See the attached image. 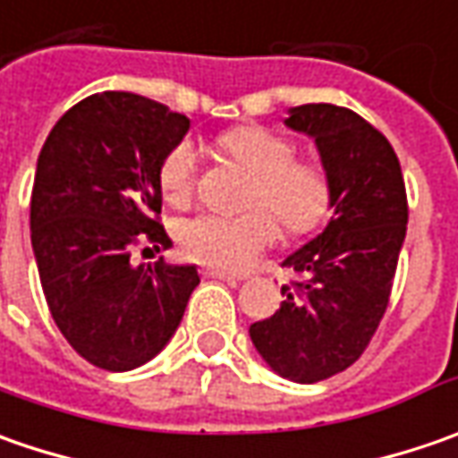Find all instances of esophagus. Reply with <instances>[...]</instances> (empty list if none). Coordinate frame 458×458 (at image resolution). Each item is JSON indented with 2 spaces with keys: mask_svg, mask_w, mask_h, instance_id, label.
Listing matches in <instances>:
<instances>
[{
  "mask_svg": "<svg viewBox=\"0 0 458 458\" xmlns=\"http://www.w3.org/2000/svg\"><path fill=\"white\" fill-rule=\"evenodd\" d=\"M203 275H206V277H214V280H226V283H232V285L242 283V277H239V275L226 273V270H219V267H206Z\"/></svg>",
  "mask_w": 458,
  "mask_h": 458,
  "instance_id": "obj_1",
  "label": "esophagus"
}]
</instances>
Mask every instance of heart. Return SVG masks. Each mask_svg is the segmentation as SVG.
<instances>
[{
  "mask_svg": "<svg viewBox=\"0 0 458 458\" xmlns=\"http://www.w3.org/2000/svg\"><path fill=\"white\" fill-rule=\"evenodd\" d=\"M221 150L232 155L255 181L250 185L244 216L201 214L181 224L178 242L185 255L224 270H244L259 252L273 247L280 226L301 237L313 232L331 211V181L316 163L295 160L285 137L265 127H237L221 134ZM199 175V152L191 140L178 142L160 163V188L175 206L191 201Z\"/></svg>",
  "mask_w": 458,
  "mask_h": 458,
  "instance_id": "b5f03b06",
  "label": "heart"
}]
</instances>
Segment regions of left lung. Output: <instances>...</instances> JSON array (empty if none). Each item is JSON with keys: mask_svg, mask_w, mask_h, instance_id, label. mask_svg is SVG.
I'll use <instances>...</instances> for the list:
<instances>
[{"mask_svg": "<svg viewBox=\"0 0 458 458\" xmlns=\"http://www.w3.org/2000/svg\"><path fill=\"white\" fill-rule=\"evenodd\" d=\"M285 124L313 137L331 181L334 216L283 265L303 280L250 326L259 357L280 377L310 385L360 360L390 303L408 196L387 137L352 109L293 106Z\"/></svg>", "mask_w": 458, "mask_h": 458, "instance_id": "left-lung-1", "label": "left lung"}]
</instances>
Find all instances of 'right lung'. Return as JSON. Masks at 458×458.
I'll list each match as a JSON object with an SVG mask.
<instances>
[{
  "mask_svg": "<svg viewBox=\"0 0 458 458\" xmlns=\"http://www.w3.org/2000/svg\"><path fill=\"white\" fill-rule=\"evenodd\" d=\"M188 116L130 91L83 98L45 140L30 232L45 301L65 342L109 372L150 361L183 318L196 265H132L140 244L170 247L157 219L160 163Z\"/></svg>",
  "mask_w": 458,
  "mask_h": 458,
  "instance_id": "1",
  "label": "right lung"
}]
</instances>
